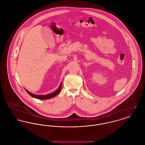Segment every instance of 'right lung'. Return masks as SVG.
<instances>
[{
    "label": "right lung",
    "instance_id": "obj_1",
    "mask_svg": "<svg viewBox=\"0 0 145 145\" xmlns=\"http://www.w3.org/2000/svg\"><path fill=\"white\" fill-rule=\"evenodd\" d=\"M61 88H62V83H61L58 89H57L56 91H54V93H52L48 94H46V95H36V94H33V93H30V91H29L26 89H25V90L26 91V92L30 96H31L33 98L38 99H41V100H45V99H51V98H52L55 97V96H56L61 91Z\"/></svg>",
    "mask_w": 145,
    "mask_h": 145
}]
</instances>
